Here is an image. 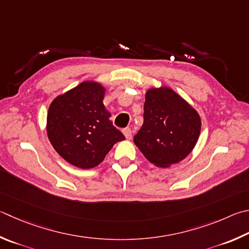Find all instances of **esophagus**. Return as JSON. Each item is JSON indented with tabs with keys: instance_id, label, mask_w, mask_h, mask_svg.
Listing matches in <instances>:
<instances>
[{
	"instance_id": "esophagus-1",
	"label": "esophagus",
	"mask_w": 249,
	"mask_h": 249,
	"mask_svg": "<svg viewBox=\"0 0 249 249\" xmlns=\"http://www.w3.org/2000/svg\"><path fill=\"white\" fill-rule=\"evenodd\" d=\"M123 133H124L126 138H127V139H132V136H133L132 129H130V128H124V129H123Z\"/></svg>"
}]
</instances>
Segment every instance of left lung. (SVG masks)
Listing matches in <instances>:
<instances>
[{"mask_svg": "<svg viewBox=\"0 0 249 249\" xmlns=\"http://www.w3.org/2000/svg\"><path fill=\"white\" fill-rule=\"evenodd\" d=\"M195 109L166 87L149 89L143 106V124L134 136L142 155L159 168L185 159L200 134Z\"/></svg>", "mask_w": 249, "mask_h": 249, "instance_id": "8db88e82", "label": "left lung"}]
</instances>
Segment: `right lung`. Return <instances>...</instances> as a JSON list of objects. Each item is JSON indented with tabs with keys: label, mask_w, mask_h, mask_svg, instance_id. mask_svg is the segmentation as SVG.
<instances>
[{
	"label": "right lung",
	"mask_w": 249,
	"mask_h": 249,
	"mask_svg": "<svg viewBox=\"0 0 249 249\" xmlns=\"http://www.w3.org/2000/svg\"><path fill=\"white\" fill-rule=\"evenodd\" d=\"M106 89L84 81L58 96L49 107L48 137L63 159L80 169L101 163L113 144L125 136L109 120L103 106Z\"/></svg>",
	"instance_id": "1"
}]
</instances>
